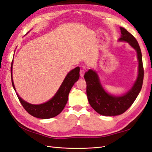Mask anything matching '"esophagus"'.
Segmentation results:
<instances>
[{
    "label": "esophagus",
    "instance_id": "34e87169",
    "mask_svg": "<svg viewBox=\"0 0 152 152\" xmlns=\"http://www.w3.org/2000/svg\"><path fill=\"white\" fill-rule=\"evenodd\" d=\"M84 74H85V70H80V75L81 77H83L84 76Z\"/></svg>",
    "mask_w": 152,
    "mask_h": 152
}]
</instances>
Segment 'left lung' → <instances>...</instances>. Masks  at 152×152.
Here are the masks:
<instances>
[{
    "mask_svg": "<svg viewBox=\"0 0 152 152\" xmlns=\"http://www.w3.org/2000/svg\"><path fill=\"white\" fill-rule=\"evenodd\" d=\"M120 28L122 36L119 41L128 42L135 48L139 60L138 77L132 89L123 96H113L105 92L102 87L96 72L89 69L84 75L87 83V96L89 104L98 113L104 116H116L124 113L135 100L143 83L144 68L139 45L133 35L125 28L122 27Z\"/></svg>",
    "mask_w": 152,
    "mask_h": 152,
    "instance_id": "1",
    "label": "left lung"
}]
</instances>
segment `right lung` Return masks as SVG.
Wrapping results in <instances>:
<instances>
[{
	"label": "right lung",
	"mask_w": 152,
	"mask_h": 152,
	"mask_svg": "<svg viewBox=\"0 0 152 152\" xmlns=\"http://www.w3.org/2000/svg\"><path fill=\"white\" fill-rule=\"evenodd\" d=\"M12 65L13 60L11 65V76L12 86L15 91V88L14 86L12 79ZM79 66H77L69 72L65 77L58 92L55 94V96L46 103L39 105L31 104L24 101L17 93H16L17 96L24 109L31 116L42 119H47L54 117V116L59 115L64 109L68 100L70 91L73 85L79 79Z\"/></svg>",
	"instance_id": "add662e5"
}]
</instances>
